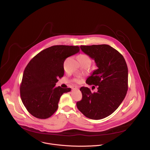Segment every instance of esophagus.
Returning <instances> with one entry per match:
<instances>
[{"label":"esophagus","mask_w":150,"mask_h":150,"mask_svg":"<svg viewBox=\"0 0 150 150\" xmlns=\"http://www.w3.org/2000/svg\"><path fill=\"white\" fill-rule=\"evenodd\" d=\"M72 89H73V90H79L78 88H77V87H74Z\"/></svg>","instance_id":"34e87169"}]
</instances>
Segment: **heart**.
<instances>
[{
    "label": "heart",
    "instance_id": "heart-1",
    "mask_svg": "<svg viewBox=\"0 0 150 150\" xmlns=\"http://www.w3.org/2000/svg\"><path fill=\"white\" fill-rule=\"evenodd\" d=\"M78 60L82 59V60H86L90 61V57L88 56H87V54H80L78 56Z\"/></svg>",
    "mask_w": 150,
    "mask_h": 150
}]
</instances>
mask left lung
Masks as SVG:
<instances>
[{
  "label": "left lung",
  "instance_id": "8db88e82",
  "mask_svg": "<svg viewBox=\"0 0 150 150\" xmlns=\"http://www.w3.org/2000/svg\"><path fill=\"white\" fill-rule=\"evenodd\" d=\"M81 50L94 59L97 69L86 81L98 86L96 93L82 87L78 110L87 117L99 120L112 114L124 100L127 91L128 70L123 56L108 45L81 46Z\"/></svg>",
  "mask_w": 150,
  "mask_h": 150
}]
</instances>
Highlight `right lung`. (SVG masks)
Instances as JSON below:
<instances>
[{
    "mask_svg": "<svg viewBox=\"0 0 150 150\" xmlns=\"http://www.w3.org/2000/svg\"><path fill=\"white\" fill-rule=\"evenodd\" d=\"M79 52V46L57 45L35 56L26 67L20 85L22 101L28 112L38 119H47L58 108L61 96L71 88L56 87L64 75L65 59Z\"/></svg>",
    "mask_w": 150,
    "mask_h": 150,
    "instance_id": "right-lung-1",
    "label": "right lung"
}]
</instances>
